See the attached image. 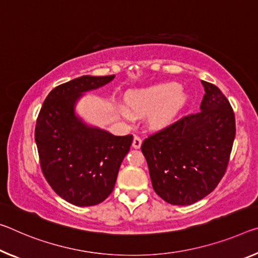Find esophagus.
Returning a JSON list of instances; mask_svg holds the SVG:
<instances>
[{
  "label": "esophagus",
  "instance_id": "esophagus-1",
  "mask_svg": "<svg viewBox=\"0 0 258 258\" xmlns=\"http://www.w3.org/2000/svg\"><path fill=\"white\" fill-rule=\"evenodd\" d=\"M141 144H142V140L139 137H134V139H133V144H132V146H133V148H136V149H139L141 147Z\"/></svg>",
  "mask_w": 258,
  "mask_h": 258
}]
</instances>
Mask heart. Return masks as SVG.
I'll list each match as a JSON object with an SVG mask.
<instances>
[{"instance_id": "obj_1", "label": "heart", "mask_w": 258, "mask_h": 258, "mask_svg": "<svg viewBox=\"0 0 258 258\" xmlns=\"http://www.w3.org/2000/svg\"><path fill=\"white\" fill-rule=\"evenodd\" d=\"M186 101V93L177 83L156 84L126 94V103L133 112L141 114L151 112L150 124L155 128H164L172 124ZM120 111L127 120L134 119L128 109L122 107Z\"/></svg>"}]
</instances>
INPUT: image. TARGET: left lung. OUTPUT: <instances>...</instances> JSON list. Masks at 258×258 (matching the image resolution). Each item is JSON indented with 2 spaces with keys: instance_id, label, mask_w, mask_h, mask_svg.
Instances as JSON below:
<instances>
[{
  "instance_id": "left-lung-1",
  "label": "left lung",
  "mask_w": 258,
  "mask_h": 258,
  "mask_svg": "<svg viewBox=\"0 0 258 258\" xmlns=\"http://www.w3.org/2000/svg\"><path fill=\"white\" fill-rule=\"evenodd\" d=\"M201 83V111L151 134L141 146L154 190L173 206H189L217 187L235 138L230 102L217 86Z\"/></svg>"
}]
</instances>
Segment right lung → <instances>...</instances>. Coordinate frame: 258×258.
<instances>
[{
    "instance_id": "add662e5",
    "label": "right lung",
    "mask_w": 258,
    "mask_h": 258,
    "mask_svg": "<svg viewBox=\"0 0 258 258\" xmlns=\"http://www.w3.org/2000/svg\"><path fill=\"white\" fill-rule=\"evenodd\" d=\"M114 76H83L48 94L35 125L40 165L57 195L78 207L103 202L113 190L133 136L116 137L76 116L83 93L108 84Z\"/></svg>"
}]
</instances>
